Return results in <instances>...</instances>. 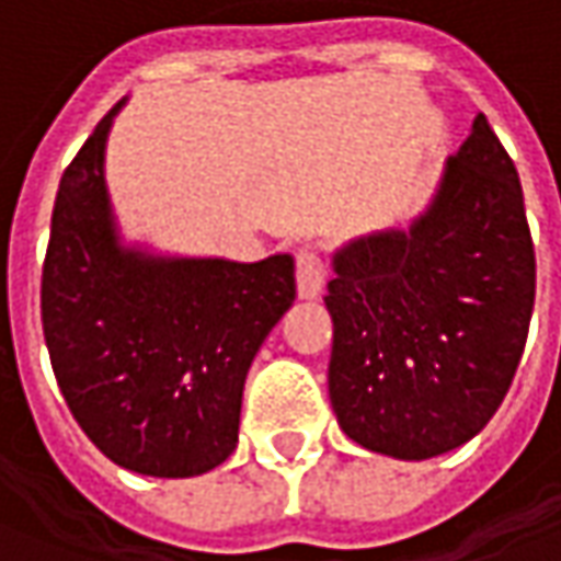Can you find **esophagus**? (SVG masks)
Listing matches in <instances>:
<instances>
[{
    "instance_id": "esophagus-1",
    "label": "esophagus",
    "mask_w": 561,
    "mask_h": 561,
    "mask_svg": "<svg viewBox=\"0 0 561 561\" xmlns=\"http://www.w3.org/2000/svg\"><path fill=\"white\" fill-rule=\"evenodd\" d=\"M295 276H298V295L300 298L313 300L322 295V288H325V279H329V273H325V263L319 257L317 248H300L298 251V270H295Z\"/></svg>"
}]
</instances>
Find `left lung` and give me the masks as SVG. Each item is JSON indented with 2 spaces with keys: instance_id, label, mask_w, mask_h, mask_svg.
Returning a JSON list of instances; mask_svg holds the SVG:
<instances>
[{
  "instance_id": "1",
  "label": "left lung",
  "mask_w": 561,
  "mask_h": 561,
  "mask_svg": "<svg viewBox=\"0 0 561 561\" xmlns=\"http://www.w3.org/2000/svg\"><path fill=\"white\" fill-rule=\"evenodd\" d=\"M534 242L518 170L484 114L410 229L335 251L329 400L359 447L432 459L496 413L528 339Z\"/></svg>"
}]
</instances>
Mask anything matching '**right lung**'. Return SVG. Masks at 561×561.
<instances>
[{"label":"right lung","instance_id":"add662e5","mask_svg":"<svg viewBox=\"0 0 561 561\" xmlns=\"http://www.w3.org/2000/svg\"><path fill=\"white\" fill-rule=\"evenodd\" d=\"M107 111L61 176L43 335L70 413L129 472L192 478L239 444L248 369L295 300V257L239 263L126 244L105 183Z\"/></svg>","mask_w":561,"mask_h":561}]
</instances>
